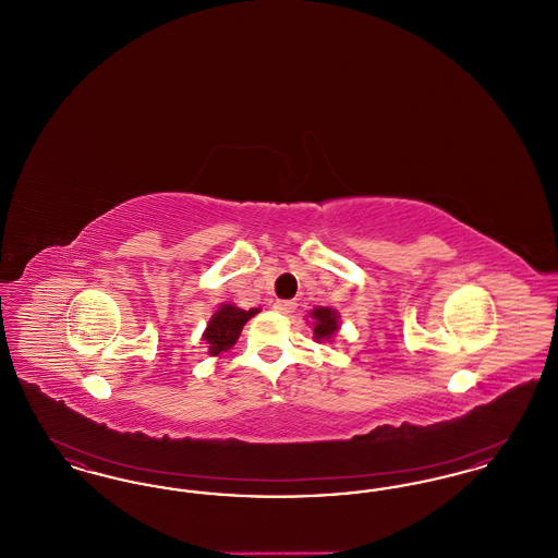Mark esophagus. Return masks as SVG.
<instances>
[{
  "instance_id": "34e87169",
  "label": "esophagus",
  "mask_w": 558,
  "mask_h": 558,
  "mask_svg": "<svg viewBox=\"0 0 558 558\" xmlns=\"http://www.w3.org/2000/svg\"><path fill=\"white\" fill-rule=\"evenodd\" d=\"M294 307H296L294 301H276V303H274V310H276L278 314H292Z\"/></svg>"
}]
</instances>
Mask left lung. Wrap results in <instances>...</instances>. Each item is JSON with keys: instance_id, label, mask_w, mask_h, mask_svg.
I'll return each instance as SVG.
<instances>
[{"instance_id": "8db88e82", "label": "left lung", "mask_w": 558, "mask_h": 558, "mask_svg": "<svg viewBox=\"0 0 558 558\" xmlns=\"http://www.w3.org/2000/svg\"><path fill=\"white\" fill-rule=\"evenodd\" d=\"M310 324L314 326V341L330 343L335 335L341 330V314L330 307H314L310 314Z\"/></svg>"}]
</instances>
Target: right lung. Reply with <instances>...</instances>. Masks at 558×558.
<instances>
[{"mask_svg": "<svg viewBox=\"0 0 558 558\" xmlns=\"http://www.w3.org/2000/svg\"><path fill=\"white\" fill-rule=\"evenodd\" d=\"M259 312H262L259 307L240 310L234 303H221L203 332V343L207 347V353L221 355V353L230 351L232 347L236 345L244 324L253 316H257Z\"/></svg>", "mask_w": 558, "mask_h": 558, "instance_id": "obj_1", "label": "right lung"}]
</instances>
